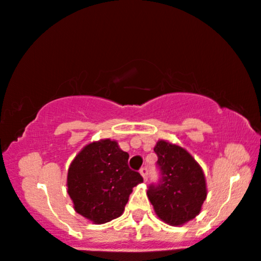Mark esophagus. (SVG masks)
Here are the masks:
<instances>
[{"instance_id": "34e87169", "label": "esophagus", "mask_w": 261, "mask_h": 261, "mask_svg": "<svg viewBox=\"0 0 261 261\" xmlns=\"http://www.w3.org/2000/svg\"><path fill=\"white\" fill-rule=\"evenodd\" d=\"M140 173H141V176L143 177L144 180L148 179V170L146 169V167H142V169L140 170Z\"/></svg>"}]
</instances>
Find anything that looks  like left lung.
Returning <instances> with one entry per match:
<instances>
[{
	"label": "left lung",
	"instance_id": "1",
	"mask_svg": "<svg viewBox=\"0 0 261 261\" xmlns=\"http://www.w3.org/2000/svg\"><path fill=\"white\" fill-rule=\"evenodd\" d=\"M161 172L160 183L150 186L148 199L164 223L180 226L199 216L207 197L204 173L187 149L159 140L154 147Z\"/></svg>",
	"mask_w": 261,
	"mask_h": 261
}]
</instances>
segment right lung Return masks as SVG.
<instances>
[{
  "label": "right lung",
  "instance_id": "1",
  "mask_svg": "<svg viewBox=\"0 0 261 261\" xmlns=\"http://www.w3.org/2000/svg\"><path fill=\"white\" fill-rule=\"evenodd\" d=\"M128 154L110 138L85 146L68 167L67 193L73 208L94 224L111 222L124 213L134 187L143 182L128 169Z\"/></svg>",
  "mask_w": 261,
  "mask_h": 261
}]
</instances>
